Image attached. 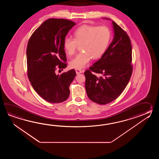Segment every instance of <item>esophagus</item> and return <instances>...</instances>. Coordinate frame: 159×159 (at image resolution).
I'll list each match as a JSON object with an SVG mask.
<instances>
[{"label":"esophagus","mask_w":159,"mask_h":159,"mask_svg":"<svg viewBox=\"0 0 159 159\" xmlns=\"http://www.w3.org/2000/svg\"><path fill=\"white\" fill-rule=\"evenodd\" d=\"M75 71H76V73L78 75L80 73H81L83 72V70H82L80 69H75Z\"/></svg>","instance_id":"esophagus-1"}]
</instances>
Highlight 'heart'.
Returning a JSON list of instances; mask_svg holds the SVG:
<instances>
[{
  "mask_svg": "<svg viewBox=\"0 0 159 159\" xmlns=\"http://www.w3.org/2000/svg\"><path fill=\"white\" fill-rule=\"evenodd\" d=\"M111 38V32L105 25L97 26L84 25L79 27L74 33V39L66 37L63 46L66 53L72 56L75 53L78 45L81 51L71 61L72 68L82 69L91 60L98 59L105 53Z\"/></svg>",
  "mask_w": 159,
  "mask_h": 159,
  "instance_id": "obj_1",
  "label": "heart"
}]
</instances>
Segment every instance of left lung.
<instances>
[{
    "label": "left lung",
    "mask_w": 159,
    "mask_h": 159,
    "mask_svg": "<svg viewBox=\"0 0 159 159\" xmlns=\"http://www.w3.org/2000/svg\"><path fill=\"white\" fill-rule=\"evenodd\" d=\"M114 36L102 57L84 71L88 97L99 105L114 101L122 94L132 73V47L125 30L112 21ZM99 74L100 77L94 74Z\"/></svg>",
    "instance_id": "obj_1"
}]
</instances>
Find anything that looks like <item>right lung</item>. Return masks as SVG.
<instances>
[{"label":"right lung","instance_id":"add662e5","mask_svg":"<svg viewBox=\"0 0 159 159\" xmlns=\"http://www.w3.org/2000/svg\"><path fill=\"white\" fill-rule=\"evenodd\" d=\"M75 24L64 19H49L34 30L27 44L28 79L37 94L52 103L68 99L76 75L74 69L61 75L55 72L57 68L62 70L67 66L63 41Z\"/></svg>","mask_w":159,"mask_h":159}]
</instances>
